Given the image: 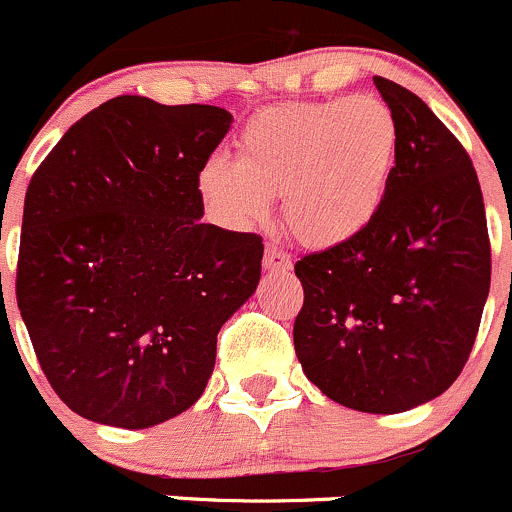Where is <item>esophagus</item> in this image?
I'll list each match as a JSON object with an SVG mask.
<instances>
[{
	"label": "esophagus",
	"instance_id": "obj_1",
	"mask_svg": "<svg viewBox=\"0 0 512 512\" xmlns=\"http://www.w3.org/2000/svg\"><path fill=\"white\" fill-rule=\"evenodd\" d=\"M262 262H265V270H272V272L292 270V257H289L287 252L277 245V242H270V245H267L265 260Z\"/></svg>",
	"mask_w": 512,
	"mask_h": 512
}]
</instances>
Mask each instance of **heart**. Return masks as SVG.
<instances>
[{
	"mask_svg": "<svg viewBox=\"0 0 512 512\" xmlns=\"http://www.w3.org/2000/svg\"><path fill=\"white\" fill-rule=\"evenodd\" d=\"M397 120L375 95L287 102L257 112L238 137V159L213 154L198 191L238 228L262 223L282 196L289 233L311 247L358 238L383 208L395 171Z\"/></svg>",
	"mask_w": 512,
	"mask_h": 512,
	"instance_id": "b5f03b06",
	"label": "heart"
}]
</instances>
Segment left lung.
I'll use <instances>...</instances> for the list:
<instances>
[{
    "mask_svg": "<svg viewBox=\"0 0 512 512\" xmlns=\"http://www.w3.org/2000/svg\"><path fill=\"white\" fill-rule=\"evenodd\" d=\"M373 83L400 132L390 188L358 238L294 265L304 287L294 351L333 402L397 414L464 370L491 287V242L459 139L412 90Z\"/></svg>",
    "mask_w": 512,
    "mask_h": 512,
    "instance_id": "1",
    "label": "left lung"
}]
</instances>
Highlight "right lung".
I'll return each instance as SVG.
<instances>
[{"label":"right lung","mask_w":512,"mask_h":512,"mask_svg":"<svg viewBox=\"0 0 512 512\" xmlns=\"http://www.w3.org/2000/svg\"><path fill=\"white\" fill-rule=\"evenodd\" d=\"M233 115L120 95L80 117L24 198L16 301L80 417L147 429L206 390L218 331L255 294L262 238L201 223L198 171Z\"/></svg>","instance_id":"right-lung-1"}]
</instances>
